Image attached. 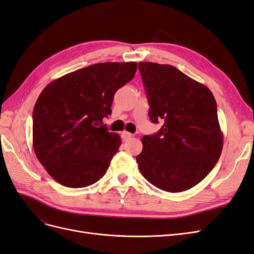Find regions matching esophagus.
Returning a JSON list of instances; mask_svg holds the SVG:
<instances>
[{
	"instance_id": "34e87169",
	"label": "esophagus",
	"mask_w": 254,
	"mask_h": 254,
	"mask_svg": "<svg viewBox=\"0 0 254 254\" xmlns=\"http://www.w3.org/2000/svg\"><path fill=\"white\" fill-rule=\"evenodd\" d=\"M131 137H132V134L130 132H127V131L122 132V139L124 141H128V140L131 139Z\"/></svg>"
}]
</instances>
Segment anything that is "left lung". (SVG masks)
<instances>
[{
	"label": "left lung",
	"instance_id": "1",
	"mask_svg": "<svg viewBox=\"0 0 254 254\" xmlns=\"http://www.w3.org/2000/svg\"><path fill=\"white\" fill-rule=\"evenodd\" d=\"M156 134L142 137L136 157L144 178L156 188L178 193L202 181L221 155L217 105L204 84L170 64L139 63Z\"/></svg>",
	"mask_w": 254,
	"mask_h": 254
}]
</instances>
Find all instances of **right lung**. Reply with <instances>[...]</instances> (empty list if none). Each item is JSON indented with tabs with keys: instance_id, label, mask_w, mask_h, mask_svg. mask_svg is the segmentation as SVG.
Instances as JSON below:
<instances>
[{
	"instance_id": "1",
	"label": "right lung",
	"mask_w": 254,
	"mask_h": 254,
	"mask_svg": "<svg viewBox=\"0 0 254 254\" xmlns=\"http://www.w3.org/2000/svg\"><path fill=\"white\" fill-rule=\"evenodd\" d=\"M136 63H103L49 83L33 112V146L54 180L86 188L106 174L122 143L103 125L115 92L131 80Z\"/></svg>"
}]
</instances>
